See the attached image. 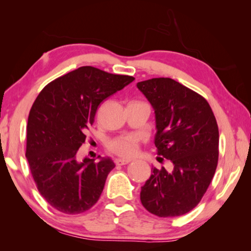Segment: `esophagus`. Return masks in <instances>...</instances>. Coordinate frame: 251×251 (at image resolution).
<instances>
[{"label": "esophagus", "mask_w": 251, "mask_h": 251, "mask_svg": "<svg viewBox=\"0 0 251 251\" xmlns=\"http://www.w3.org/2000/svg\"><path fill=\"white\" fill-rule=\"evenodd\" d=\"M129 163H130L129 159H124V158H117V159H115V164L119 165V166H122V165L129 164Z\"/></svg>", "instance_id": "1"}]
</instances>
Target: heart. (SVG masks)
<instances>
[{"label":"heart","mask_w":251,"mask_h":251,"mask_svg":"<svg viewBox=\"0 0 251 251\" xmlns=\"http://www.w3.org/2000/svg\"><path fill=\"white\" fill-rule=\"evenodd\" d=\"M139 149V139L134 135H124L113 138L106 143L109 153L123 158L135 156Z\"/></svg>","instance_id":"1"}]
</instances>
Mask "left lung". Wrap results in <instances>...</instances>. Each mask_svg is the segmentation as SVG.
Wrapping results in <instances>:
<instances>
[{
  "instance_id": "1",
  "label": "left lung",
  "mask_w": 251,
  "mask_h": 251,
  "mask_svg": "<svg viewBox=\"0 0 251 251\" xmlns=\"http://www.w3.org/2000/svg\"><path fill=\"white\" fill-rule=\"evenodd\" d=\"M155 110L158 162L174 164L172 173L152 168L140 201L157 217H178L193 209L206 193L219 158V129L209 103L169 77L137 84Z\"/></svg>"
}]
</instances>
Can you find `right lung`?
<instances>
[{
    "label": "right lung",
    "mask_w": 251,
    "mask_h": 251,
    "mask_svg": "<svg viewBox=\"0 0 251 251\" xmlns=\"http://www.w3.org/2000/svg\"><path fill=\"white\" fill-rule=\"evenodd\" d=\"M134 79L81 67L47 84L34 100L26 125L25 156L40 194L56 210L77 215L98 201L115 165L111 158L77 163L76 154L99 104Z\"/></svg>",
    "instance_id": "1"
}]
</instances>
